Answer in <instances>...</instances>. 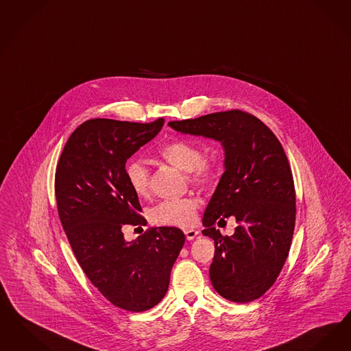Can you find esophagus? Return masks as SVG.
I'll list each match as a JSON object with an SVG mask.
<instances>
[{
	"mask_svg": "<svg viewBox=\"0 0 351 351\" xmlns=\"http://www.w3.org/2000/svg\"><path fill=\"white\" fill-rule=\"evenodd\" d=\"M184 234L188 240H193L198 235V231L193 230V228H189V230H184Z\"/></svg>",
	"mask_w": 351,
	"mask_h": 351,
	"instance_id": "34e87169",
	"label": "esophagus"
}]
</instances>
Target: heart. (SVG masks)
Returning a JSON list of instances; mask_svg holds the SVG:
<instances>
[{
  "label": "heart",
  "instance_id": "b5f03b06",
  "mask_svg": "<svg viewBox=\"0 0 351 351\" xmlns=\"http://www.w3.org/2000/svg\"><path fill=\"white\" fill-rule=\"evenodd\" d=\"M159 155L169 165L186 172L188 180L197 186L208 188L218 180L219 166L215 160L204 158L202 149L184 138L169 141L159 149ZM130 189L138 197L149 196L152 188L150 171L140 160H130L125 166ZM199 199L195 196L167 199L152 211L153 222L159 226L191 227L196 222Z\"/></svg>",
  "mask_w": 351,
  "mask_h": 351
}]
</instances>
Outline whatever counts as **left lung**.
Listing matches in <instances>:
<instances>
[{
  "label": "left lung",
  "mask_w": 351,
  "mask_h": 351,
  "mask_svg": "<svg viewBox=\"0 0 351 351\" xmlns=\"http://www.w3.org/2000/svg\"><path fill=\"white\" fill-rule=\"evenodd\" d=\"M169 125L222 142L226 171L205 210L202 231L215 245L211 285L231 302L258 299L280 276L294 235V179L280 141L260 119L240 110ZM230 215L239 227L232 237H223L213 225Z\"/></svg>",
  "instance_id": "obj_1"
}]
</instances>
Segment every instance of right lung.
Segmentation results:
<instances>
[{"label": "right lung", "mask_w": 351, "mask_h": 351, "mask_svg": "<svg viewBox=\"0 0 351 351\" xmlns=\"http://www.w3.org/2000/svg\"><path fill=\"white\" fill-rule=\"evenodd\" d=\"M165 120L91 119L71 133L57 163L55 195L61 225L87 278L113 306L153 308L167 293L185 243L176 227H152L126 241L125 225L146 226L126 160L153 140Z\"/></svg>", "instance_id": "obj_1"}]
</instances>
